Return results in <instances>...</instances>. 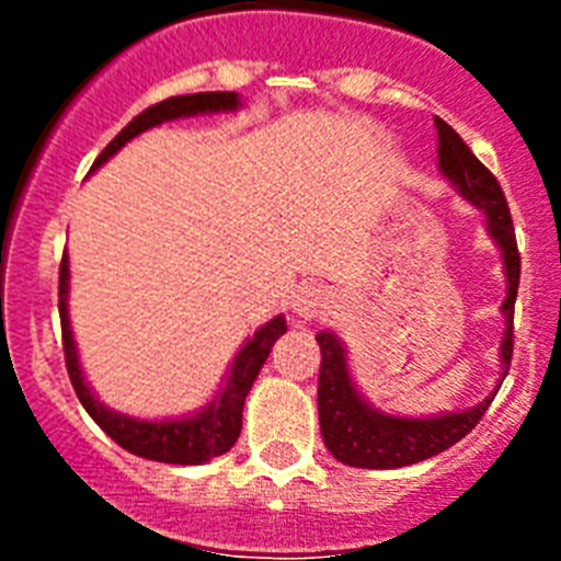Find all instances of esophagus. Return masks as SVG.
I'll use <instances>...</instances> for the list:
<instances>
[{
	"label": "esophagus",
	"mask_w": 561,
	"mask_h": 561,
	"mask_svg": "<svg viewBox=\"0 0 561 561\" xmlns=\"http://www.w3.org/2000/svg\"><path fill=\"white\" fill-rule=\"evenodd\" d=\"M334 309V297H331L329 289L323 286H300L291 300V311L304 320H311V317H325Z\"/></svg>",
	"instance_id": "1"
}]
</instances>
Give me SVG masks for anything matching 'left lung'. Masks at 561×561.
<instances>
[{
	"mask_svg": "<svg viewBox=\"0 0 561 561\" xmlns=\"http://www.w3.org/2000/svg\"><path fill=\"white\" fill-rule=\"evenodd\" d=\"M438 128V168L440 173L458 187L466 202H472L478 210L485 213V227L494 244L503 252L505 284L508 295L503 300L505 334L500 345V362L503 376L508 374L514 354V300L519 286V252L514 238V221L508 213V202L503 187L494 180V173L472 153V148L460 140L449 123L435 117ZM320 342V381H317V410H320V433L325 447L340 463L359 466V469H399V466L419 463L433 455L444 453L458 444L466 433L478 427V421L489 410L494 399L485 396L480 404L460 413L433 415V419H404V415H388L370 408L356 390L348 374L345 348L331 331L317 334Z\"/></svg>",
	"mask_w": 561,
	"mask_h": 561,
	"instance_id": "8db88e82",
	"label": "left lung"
}]
</instances>
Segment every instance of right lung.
Here are the masks:
<instances>
[{
	"instance_id": "1",
	"label": "right lung",
	"mask_w": 561,
	"mask_h": 561,
	"mask_svg": "<svg viewBox=\"0 0 561 561\" xmlns=\"http://www.w3.org/2000/svg\"><path fill=\"white\" fill-rule=\"evenodd\" d=\"M241 106L236 92H196V95H176L168 101L148 106L146 112L137 114L126 128H123L112 142L101 151L92 171L101 168L112 153L121 151L128 140L148 128L160 126L165 121L176 117H193V114H210V112H236ZM67 291H69V257H61V272H58V314H61V340H64V359H67V374L83 410L95 419L98 427L123 449L131 455H140L148 460H160V463H180L196 466L207 463L210 458H219L232 447L241 435V413H244V399L250 393L252 381L257 370L264 368L266 356H270L275 340L286 331V320L280 314L272 317L270 323L261 325L250 340L241 345L236 362H232L230 374H227L225 388L219 396L202 408L191 419H173V421H140L131 415L114 413L103 408L95 393L89 390L83 381V370L78 365V348L72 340V325H69L67 311Z\"/></svg>"
}]
</instances>
